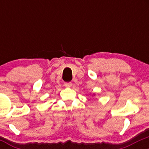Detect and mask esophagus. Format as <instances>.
Masks as SVG:
<instances>
[{"mask_svg":"<svg viewBox=\"0 0 149 149\" xmlns=\"http://www.w3.org/2000/svg\"><path fill=\"white\" fill-rule=\"evenodd\" d=\"M64 86L66 87H70L71 86H72V83H71V82L64 83Z\"/></svg>","mask_w":149,"mask_h":149,"instance_id":"1","label":"esophagus"}]
</instances>
